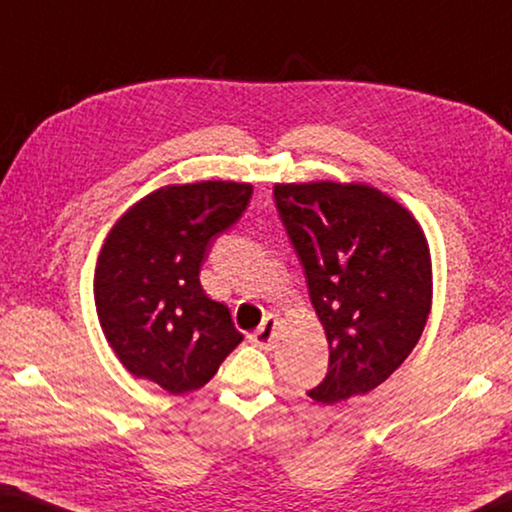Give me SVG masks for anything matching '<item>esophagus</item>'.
I'll list each match as a JSON object with an SVG mask.
<instances>
[{"label":"esophagus","instance_id":"obj_1","mask_svg":"<svg viewBox=\"0 0 512 512\" xmlns=\"http://www.w3.org/2000/svg\"><path fill=\"white\" fill-rule=\"evenodd\" d=\"M275 329H277V318L275 316H266L259 325L257 332L253 334V343L259 345L262 350H271L273 341H275Z\"/></svg>","mask_w":512,"mask_h":512}]
</instances>
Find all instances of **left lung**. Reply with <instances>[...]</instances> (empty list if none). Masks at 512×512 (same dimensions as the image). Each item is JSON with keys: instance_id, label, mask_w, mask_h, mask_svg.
<instances>
[{"instance_id": "8db88e82", "label": "left lung", "mask_w": 512, "mask_h": 512, "mask_svg": "<svg viewBox=\"0 0 512 512\" xmlns=\"http://www.w3.org/2000/svg\"><path fill=\"white\" fill-rule=\"evenodd\" d=\"M273 194L329 343V370L309 397L366 395L402 366L427 325V237L406 207L363 183H277Z\"/></svg>"}]
</instances>
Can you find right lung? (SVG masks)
Listing matches in <instances>:
<instances>
[{"label": "right lung", "mask_w": 512, "mask_h": 512, "mask_svg": "<svg viewBox=\"0 0 512 512\" xmlns=\"http://www.w3.org/2000/svg\"><path fill=\"white\" fill-rule=\"evenodd\" d=\"M253 185L203 180L144 196L112 225L94 268L103 334L131 375L171 395L198 391L244 341L198 280L210 241L246 210Z\"/></svg>", "instance_id": "add662e5"}]
</instances>
